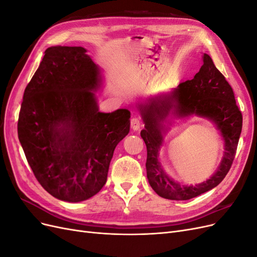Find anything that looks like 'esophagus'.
Returning a JSON list of instances; mask_svg holds the SVG:
<instances>
[{"instance_id":"obj_1","label":"esophagus","mask_w":257,"mask_h":257,"mask_svg":"<svg viewBox=\"0 0 257 257\" xmlns=\"http://www.w3.org/2000/svg\"><path fill=\"white\" fill-rule=\"evenodd\" d=\"M141 126H142V121L138 118H133L131 120V127L134 131H138L139 128H141Z\"/></svg>"}]
</instances>
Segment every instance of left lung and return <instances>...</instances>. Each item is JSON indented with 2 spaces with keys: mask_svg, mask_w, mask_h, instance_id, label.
<instances>
[{
  "mask_svg": "<svg viewBox=\"0 0 257 257\" xmlns=\"http://www.w3.org/2000/svg\"><path fill=\"white\" fill-rule=\"evenodd\" d=\"M170 110L177 117L198 115L211 119L220 131L224 139L223 159L217 172L205 183L194 187L181 186L168 177L159 164V149L167 130L164 122ZM138 110L145 123L141 136L147 146V178L158 195L186 200L222 182L235 159L242 130V114L236 104L234 91L208 54L204 53L203 65L192 80L180 83L163 98H149L145 104H139Z\"/></svg>",
  "mask_w": 257,
  "mask_h": 257,
  "instance_id": "1",
  "label": "left lung"
}]
</instances>
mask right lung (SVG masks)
I'll list each match as a JSON object with an SVG mask.
<instances>
[{"label":"right lung","instance_id":"right-lung-1","mask_svg":"<svg viewBox=\"0 0 257 257\" xmlns=\"http://www.w3.org/2000/svg\"><path fill=\"white\" fill-rule=\"evenodd\" d=\"M82 47L54 46L23 94L18 137L30 167L53 197L78 203L107 181L113 151L130 132L131 112L98 111V66Z\"/></svg>","mask_w":257,"mask_h":257}]
</instances>
